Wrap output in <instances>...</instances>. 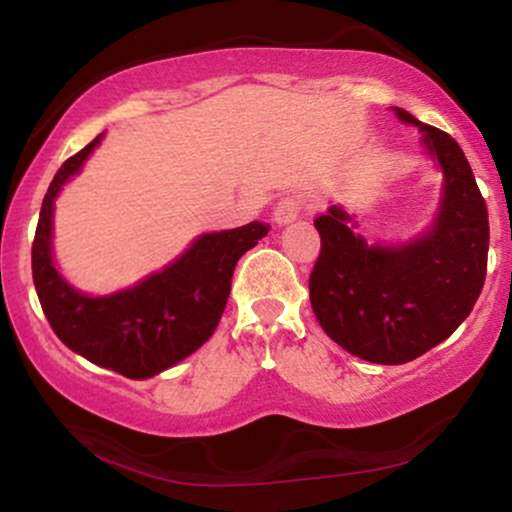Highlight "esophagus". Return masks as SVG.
<instances>
[{
  "mask_svg": "<svg viewBox=\"0 0 512 512\" xmlns=\"http://www.w3.org/2000/svg\"><path fill=\"white\" fill-rule=\"evenodd\" d=\"M305 209V202L301 197H284L276 202L274 207V221L276 223H289L296 219V216H301V211Z\"/></svg>",
  "mask_w": 512,
  "mask_h": 512,
  "instance_id": "34e87169",
  "label": "esophagus"
}]
</instances>
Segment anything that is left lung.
<instances>
[{
  "instance_id": "obj_1",
  "label": "left lung",
  "mask_w": 512,
  "mask_h": 512,
  "mask_svg": "<svg viewBox=\"0 0 512 512\" xmlns=\"http://www.w3.org/2000/svg\"><path fill=\"white\" fill-rule=\"evenodd\" d=\"M424 132L445 173L433 231L399 248L354 236L342 209L317 216L320 255L310 303L332 342L363 361L397 366L448 339L472 313L486 279L489 211L460 144L443 129L395 108Z\"/></svg>"
}]
</instances>
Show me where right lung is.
<instances>
[{"mask_svg": "<svg viewBox=\"0 0 512 512\" xmlns=\"http://www.w3.org/2000/svg\"><path fill=\"white\" fill-rule=\"evenodd\" d=\"M101 137L67 158L50 182L33 238V284L50 327L69 349L96 366L142 380L175 366L214 334L231 293L233 269L267 236L269 226L252 221L233 231L207 233L180 260L134 289L103 298L74 291L52 264V204Z\"/></svg>", "mask_w": 512, "mask_h": 512, "instance_id": "right-lung-1", "label": "right lung"}]
</instances>
